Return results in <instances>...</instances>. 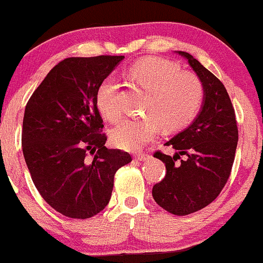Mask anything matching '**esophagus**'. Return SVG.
<instances>
[{
  "instance_id": "34e87169",
  "label": "esophagus",
  "mask_w": 263,
  "mask_h": 263,
  "mask_svg": "<svg viewBox=\"0 0 263 263\" xmlns=\"http://www.w3.org/2000/svg\"><path fill=\"white\" fill-rule=\"evenodd\" d=\"M134 158L136 159V161H141V162H144V161H147V159L151 158V155H149V153H147V152L136 153V155L134 156Z\"/></svg>"
}]
</instances>
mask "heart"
Returning <instances> with one entry per match:
<instances>
[{"label":"heart","instance_id":"obj_1","mask_svg":"<svg viewBox=\"0 0 263 263\" xmlns=\"http://www.w3.org/2000/svg\"><path fill=\"white\" fill-rule=\"evenodd\" d=\"M129 74L140 88L147 91L145 118H128L111 130V141L127 151H138L157 138L163 128L179 130L189 125L199 114L204 101V86L199 77L181 71L173 61L158 58L139 60L129 67ZM97 105L108 121L122 116L118 84L106 77L97 90Z\"/></svg>","mask_w":263,"mask_h":263}]
</instances>
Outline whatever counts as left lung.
<instances>
[{
  "label": "left lung",
  "mask_w": 263,
  "mask_h": 263,
  "mask_svg": "<svg viewBox=\"0 0 263 263\" xmlns=\"http://www.w3.org/2000/svg\"><path fill=\"white\" fill-rule=\"evenodd\" d=\"M189 60L204 86L199 115L185 130L166 142L177 149L173 157L156 151L166 174L152 189L159 206L177 216L196 213L217 198L231 175L238 144V127L230 95L219 78L191 54ZM180 155H186L181 160Z\"/></svg>",
  "instance_id": "left-lung-1"
}]
</instances>
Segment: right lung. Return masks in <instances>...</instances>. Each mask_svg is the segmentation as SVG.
Instances as JSON below:
<instances>
[{
    "label": "right lung",
    "mask_w": 263,
    "mask_h": 263,
    "mask_svg": "<svg viewBox=\"0 0 263 263\" xmlns=\"http://www.w3.org/2000/svg\"><path fill=\"white\" fill-rule=\"evenodd\" d=\"M123 58L64 59L26 104L22 146L31 179L41 197L71 219L104 210L116 172L132 162L128 152L106 148L97 105L99 86Z\"/></svg>",
    "instance_id": "obj_1"
}]
</instances>
